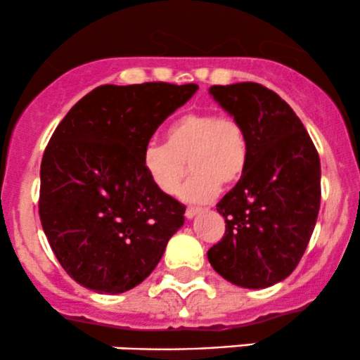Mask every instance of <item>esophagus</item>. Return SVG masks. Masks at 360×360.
Wrapping results in <instances>:
<instances>
[{
  "label": "esophagus",
  "mask_w": 360,
  "mask_h": 360,
  "mask_svg": "<svg viewBox=\"0 0 360 360\" xmlns=\"http://www.w3.org/2000/svg\"><path fill=\"white\" fill-rule=\"evenodd\" d=\"M198 213H201V208H194V206H188V208H186V218H189V220H191V218H194L196 217Z\"/></svg>",
  "instance_id": "obj_1"
}]
</instances>
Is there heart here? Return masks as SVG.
<instances>
[{
	"mask_svg": "<svg viewBox=\"0 0 360 360\" xmlns=\"http://www.w3.org/2000/svg\"><path fill=\"white\" fill-rule=\"evenodd\" d=\"M167 143L150 142L142 152L148 179L164 194H176L188 174H194L181 196L191 203H205L217 196L220 186L237 184L249 164V135L233 115L213 111L181 115L166 131Z\"/></svg>",
	"mask_w": 360,
	"mask_h": 360,
	"instance_id": "heart-1",
	"label": "heart"
}]
</instances>
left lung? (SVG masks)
<instances>
[{"instance_id":"1","label":"left lung","mask_w":360,"mask_h":360,"mask_svg":"<svg viewBox=\"0 0 360 360\" xmlns=\"http://www.w3.org/2000/svg\"><path fill=\"white\" fill-rule=\"evenodd\" d=\"M210 94L243 123L250 154L217 205L225 235L208 260L232 284L269 288L296 269L308 247L320 210V157L291 106L266 86H212Z\"/></svg>"}]
</instances>
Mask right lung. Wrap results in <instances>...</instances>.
I'll return each mask as SVG.
<instances>
[{"label": "right lung", "mask_w": 360, "mask_h": 360, "mask_svg": "<svg viewBox=\"0 0 360 360\" xmlns=\"http://www.w3.org/2000/svg\"><path fill=\"white\" fill-rule=\"evenodd\" d=\"M196 84L98 86L56 128L40 166L42 229L81 286L118 295L155 269L186 206L152 184L142 152Z\"/></svg>", "instance_id": "add662e5"}]
</instances>
